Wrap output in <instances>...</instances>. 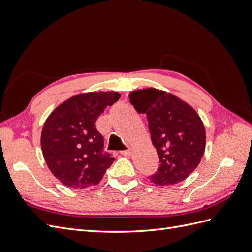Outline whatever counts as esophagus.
<instances>
[{
  "label": "esophagus",
  "instance_id": "obj_1",
  "mask_svg": "<svg viewBox=\"0 0 252 252\" xmlns=\"http://www.w3.org/2000/svg\"><path fill=\"white\" fill-rule=\"evenodd\" d=\"M131 152H132V150H131L130 148H128L127 150L121 151V155H123V156H130V155H131Z\"/></svg>",
  "mask_w": 252,
  "mask_h": 252
}]
</instances>
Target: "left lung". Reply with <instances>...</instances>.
Returning <instances> with one entry per match:
<instances>
[{
    "instance_id": "8db88e82",
    "label": "left lung",
    "mask_w": 252,
    "mask_h": 252,
    "mask_svg": "<svg viewBox=\"0 0 252 252\" xmlns=\"http://www.w3.org/2000/svg\"><path fill=\"white\" fill-rule=\"evenodd\" d=\"M129 101L139 113L146 114L151 141L159 167L149 179L157 185H173L184 181L205 151V128L195 110L179 97L162 90H135Z\"/></svg>"
}]
</instances>
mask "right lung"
<instances>
[{
    "label": "right lung",
    "instance_id": "add662e5",
    "mask_svg": "<svg viewBox=\"0 0 252 252\" xmlns=\"http://www.w3.org/2000/svg\"><path fill=\"white\" fill-rule=\"evenodd\" d=\"M121 94L88 93L61 104L46 120L41 146L50 171L64 185L85 189L96 185L114 161L104 151V138L95 122Z\"/></svg>",
    "mask_w": 252,
    "mask_h": 252
}]
</instances>
